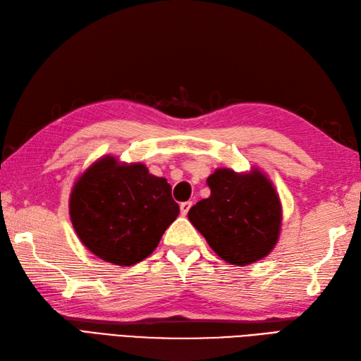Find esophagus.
Masks as SVG:
<instances>
[{"mask_svg":"<svg viewBox=\"0 0 361 361\" xmlns=\"http://www.w3.org/2000/svg\"><path fill=\"white\" fill-rule=\"evenodd\" d=\"M190 207H192V201H184V202H181V204H180L181 215H183V216H186V215H188V212L190 210Z\"/></svg>","mask_w":361,"mask_h":361,"instance_id":"1","label":"esophagus"}]
</instances>
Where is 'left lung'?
<instances>
[{
    "instance_id": "left-lung-1",
    "label": "left lung",
    "mask_w": 361,
    "mask_h": 361,
    "mask_svg": "<svg viewBox=\"0 0 361 361\" xmlns=\"http://www.w3.org/2000/svg\"><path fill=\"white\" fill-rule=\"evenodd\" d=\"M210 197L190 207L188 218L221 259L238 267L270 255L279 241L282 204L259 168H219L207 178Z\"/></svg>"
}]
</instances>
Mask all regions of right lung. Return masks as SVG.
<instances>
[{
    "instance_id": "add662e5",
    "label": "right lung",
    "mask_w": 361,
    "mask_h": 361,
    "mask_svg": "<svg viewBox=\"0 0 361 361\" xmlns=\"http://www.w3.org/2000/svg\"><path fill=\"white\" fill-rule=\"evenodd\" d=\"M168 180L143 163L104 155L73 184L68 209L80 243L109 264L129 267L149 256L180 214Z\"/></svg>"
}]
</instances>
